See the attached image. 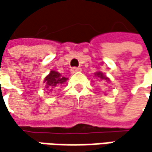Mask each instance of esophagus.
Here are the masks:
<instances>
[{
  "label": "esophagus",
  "instance_id": "1",
  "mask_svg": "<svg viewBox=\"0 0 152 152\" xmlns=\"http://www.w3.org/2000/svg\"><path fill=\"white\" fill-rule=\"evenodd\" d=\"M71 73L72 74H74V73H76V72H80V71H82V69L81 68H76V67H74V68H72L71 69Z\"/></svg>",
  "mask_w": 152,
  "mask_h": 152
}]
</instances>
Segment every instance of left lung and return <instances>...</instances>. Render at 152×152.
<instances>
[{"mask_svg": "<svg viewBox=\"0 0 152 152\" xmlns=\"http://www.w3.org/2000/svg\"><path fill=\"white\" fill-rule=\"evenodd\" d=\"M96 76H99L100 79H105V80H108V81H109V79H108L107 77H106V76H104V75H103V73H101V72H98V73L96 74Z\"/></svg>", "mask_w": 152, "mask_h": 152, "instance_id": "obj_1", "label": "left lung"}]
</instances>
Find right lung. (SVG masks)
<instances>
[{
  "label": "right lung",
  "mask_w": 152,
  "mask_h": 152,
  "mask_svg": "<svg viewBox=\"0 0 152 152\" xmlns=\"http://www.w3.org/2000/svg\"><path fill=\"white\" fill-rule=\"evenodd\" d=\"M67 79L68 78H66L64 76H61V75L60 73L52 70L50 72V74L46 76V79H45V82L46 83V88L50 89V91H51L55 86L64 83L67 81Z\"/></svg>",
  "instance_id": "right-lung-1"
}]
</instances>
